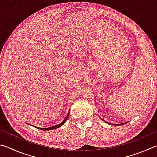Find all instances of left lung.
Instances as JSON below:
<instances>
[{
  "mask_svg": "<svg viewBox=\"0 0 157 157\" xmlns=\"http://www.w3.org/2000/svg\"><path fill=\"white\" fill-rule=\"evenodd\" d=\"M125 124V123H122V124H115V125H121V124Z\"/></svg>",
  "mask_w": 157,
  "mask_h": 157,
  "instance_id": "1",
  "label": "left lung"
}]
</instances>
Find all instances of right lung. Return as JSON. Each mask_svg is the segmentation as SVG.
<instances>
[{
	"mask_svg": "<svg viewBox=\"0 0 157 157\" xmlns=\"http://www.w3.org/2000/svg\"><path fill=\"white\" fill-rule=\"evenodd\" d=\"M68 116H69V111H68V114H67V116H66V117L65 118V119H64V120H63V121L62 122V123H59V124H57V125H55V126L51 127H47V128H41V127H35V126H34V127H36L37 129H41V130H45V131H46V130H51V129H57V128H58V127H60L61 126H62L63 124L66 123V121L68 120Z\"/></svg>",
	"mask_w": 157,
	"mask_h": 157,
	"instance_id": "obj_1",
	"label": "right lung"
}]
</instances>
